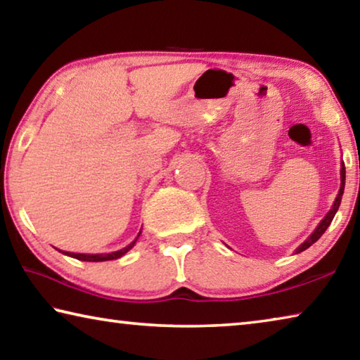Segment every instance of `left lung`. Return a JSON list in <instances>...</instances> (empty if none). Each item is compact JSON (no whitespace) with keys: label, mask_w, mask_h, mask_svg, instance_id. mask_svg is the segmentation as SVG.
<instances>
[{"label":"left lung","mask_w":360,"mask_h":360,"mask_svg":"<svg viewBox=\"0 0 360 360\" xmlns=\"http://www.w3.org/2000/svg\"><path fill=\"white\" fill-rule=\"evenodd\" d=\"M340 174H341V186H340V191H338V195H337V198H335V202H333V206H332V210L327 212L326 214V217L322 219V221L319 222V225L318 227H316V230L313 231L311 235L308 236L307 238V241H303L300 246L297 248V251H295V254H298V252H302V251H304V249H308L309 246L313 245V243H316L318 241L322 235H324V231L327 230V227L328 225H330V222L333 221V217H335V214H337V211H338V208H340V203H341V197H343V192H345V179H346V169H345V163L341 162V172H340Z\"/></svg>","instance_id":"1"}]
</instances>
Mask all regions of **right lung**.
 Masks as SVG:
<instances>
[{
    "mask_svg": "<svg viewBox=\"0 0 360 360\" xmlns=\"http://www.w3.org/2000/svg\"><path fill=\"white\" fill-rule=\"evenodd\" d=\"M141 235V231H139L138 236ZM138 236L135 238V241H131L129 246L120 249V251H115V252H109V254H75V252H65L62 251L65 255H70V257H75L77 260H82V262H105V260H114V259H119L122 255L127 254L130 251V249L135 246V243L138 240Z\"/></svg>",
    "mask_w": 360,
    "mask_h": 360,
    "instance_id": "right-lung-1",
    "label": "right lung"
}]
</instances>
